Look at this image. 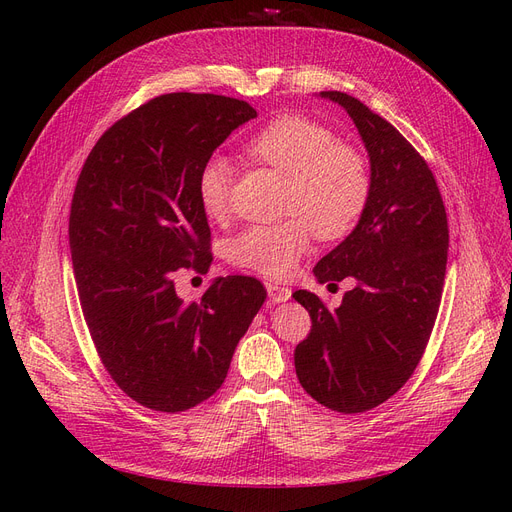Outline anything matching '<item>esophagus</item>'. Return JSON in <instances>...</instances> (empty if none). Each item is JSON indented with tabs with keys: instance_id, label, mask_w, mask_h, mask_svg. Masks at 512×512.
I'll return each instance as SVG.
<instances>
[{
	"instance_id": "34e87169",
	"label": "esophagus",
	"mask_w": 512,
	"mask_h": 512,
	"mask_svg": "<svg viewBox=\"0 0 512 512\" xmlns=\"http://www.w3.org/2000/svg\"><path fill=\"white\" fill-rule=\"evenodd\" d=\"M267 292H269L271 303H286L290 299V294H292V290L288 286H280V284H273V282H267Z\"/></svg>"
}]
</instances>
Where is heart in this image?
<instances>
[{
  "mask_svg": "<svg viewBox=\"0 0 512 512\" xmlns=\"http://www.w3.org/2000/svg\"><path fill=\"white\" fill-rule=\"evenodd\" d=\"M245 156L286 177L282 211L288 220L250 226L228 243V260L265 277H286L307 254L312 237L339 241L361 222L371 198V173L361 151L333 130L301 115H280L245 143ZM232 166L213 156L198 170L196 196L209 220H224Z\"/></svg>",
  "mask_w": 512,
  "mask_h": 512,
  "instance_id": "b5f03b06",
  "label": "heart"
}]
</instances>
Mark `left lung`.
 <instances>
[{"mask_svg": "<svg viewBox=\"0 0 512 512\" xmlns=\"http://www.w3.org/2000/svg\"><path fill=\"white\" fill-rule=\"evenodd\" d=\"M320 98L342 106L359 130L371 198L361 222L314 267L320 284L352 277L342 305L292 294L312 316L294 369L318 404L354 414L395 395L421 361L442 299L448 224L433 173L397 128L342 91Z\"/></svg>", "mask_w": 512, "mask_h": 512, "instance_id": "left-lung-1", "label": "left lung"}]
</instances>
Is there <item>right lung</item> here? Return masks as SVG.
<instances>
[{
    "instance_id": "right-lung-1",
    "label": "right lung",
    "mask_w": 512,
    "mask_h": 512,
    "mask_svg": "<svg viewBox=\"0 0 512 512\" xmlns=\"http://www.w3.org/2000/svg\"><path fill=\"white\" fill-rule=\"evenodd\" d=\"M254 117L237 98L158 96L100 136L76 181L68 235L83 316L108 374L145 408L183 412L218 391L267 299L245 275L190 303L175 290L179 269L211 265L198 170Z\"/></svg>"
}]
</instances>
